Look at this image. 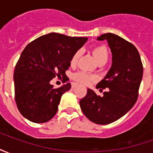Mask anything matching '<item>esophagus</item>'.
Listing matches in <instances>:
<instances>
[{"mask_svg": "<svg viewBox=\"0 0 153 153\" xmlns=\"http://www.w3.org/2000/svg\"><path fill=\"white\" fill-rule=\"evenodd\" d=\"M76 86H77L76 83H72V88H74Z\"/></svg>", "mask_w": 153, "mask_h": 153, "instance_id": "34e87169", "label": "esophagus"}]
</instances>
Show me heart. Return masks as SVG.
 <instances>
[{
    "instance_id": "1",
    "label": "heart",
    "mask_w": 153,
    "mask_h": 153,
    "mask_svg": "<svg viewBox=\"0 0 153 153\" xmlns=\"http://www.w3.org/2000/svg\"><path fill=\"white\" fill-rule=\"evenodd\" d=\"M92 53L94 57V59L97 61V63L99 64L101 62H106L109 57V51L107 47L105 45H97L92 49ZM80 53L79 51H76L74 54L73 56L70 60V65H75L78 62V60L79 58ZM94 77L91 75L89 74L79 71L77 72L73 75V79L77 83H81V84H88V83L93 80Z\"/></svg>"
}]
</instances>
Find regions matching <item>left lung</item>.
I'll use <instances>...</instances> for the list:
<instances>
[{
	"label": "left lung",
	"instance_id": "8db88e82",
	"mask_svg": "<svg viewBox=\"0 0 153 153\" xmlns=\"http://www.w3.org/2000/svg\"><path fill=\"white\" fill-rule=\"evenodd\" d=\"M97 40H106L112 53V65L105 78L97 85L103 96L88 88L80 100L81 110L87 118L97 125H108L125 115L138 99L143 78V64L137 48L124 38L111 33Z\"/></svg>",
	"mask_w": 153,
	"mask_h": 153
}]
</instances>
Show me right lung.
Segmentation results:
<instances>
[{
	"instance_id": "add662e5",
	"label": "right lung",
	"mask_w": 153,
	"mask_h": 153,
	"mask_svg": "<svg viewBox=\"0 0 153 153\" xmlns=\"http://www.w3.org/2000/svg\"><path fill=\"white\" fill-rule=\"evenodd\" d=\"M88 38L69 37L51 33L28 44L20 55L14 73L15 99L19 112L34 123H45L54 117L64 93L71 84L54 88L50 81L57 76L64 82L70 60Z\"/></svg>"
}]
</instances>
